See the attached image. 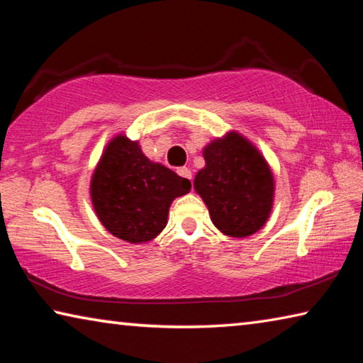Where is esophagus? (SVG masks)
Masks as SVG:
<instances>
[{
    "mask_svg": "<svg viewBox=\"0 0 363 363\" xmlns=\"http://www.w3.org/2000/svg\"><path fill=\"white\" fill-rule=\"evenodd\" d=\"M177 174H179L181 177H186V179H189V181H192V171H190L186 167H182V168L177 169Z\"/></svg>",
    "mask_w": 363,
    "mask_h": 363,
    "instance_id": "1",
    "label": "esophagus"
}]
</instances>
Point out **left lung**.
<instances>
[{"instance_id":"obj_1","label":"left lung","mask_w":363,"mask_h":363,"mask_svg":"<svg viewBox=\"0 0 363 363\" xmlns=\"http://www.w3.org/2000/svg\"><path fill=\"white\" fill-rule=\"evenodd\" d=\"M205 167L194 179L195 192L224 235H253L272 213L275 179L259 149L238 131H227L203 147Z\"/></svg>"}]
</instances>
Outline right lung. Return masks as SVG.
<instances>
[{"label":"right lung","mask_w":363,"mask_h":363,"mask_svg":"<svg viewBox=\"0 0 363 363\" xmlns=\"http://www.w3.org/2000/svg\"><path fill=\"white\" fill-rule=\"evenodd\" d=\"M190 187L186 177L147 158L139 140L118 133L104 147L89 196L97 219L113 237L139 245L167 227L171 203Z\"/></svg>","instance_id":"add662e5"}]
</instances>
